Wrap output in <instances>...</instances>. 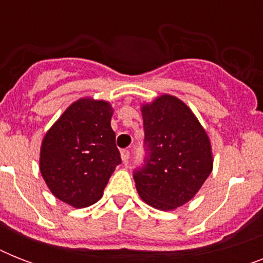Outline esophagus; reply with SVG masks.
Here are the masks:
<instances>
[{"label":"esophagus","instance_id":"1","mask_svg":"<svg viewBox=\"0 0 263 263\" xmlns=\"http://www.w3.org/2000/svg\"><path fill=\"white\" fill-rule=\"evenodd\" d=\"M121 160H123V162L127 164L128 160H129V150H123L121 152Z\"/></svg>","mask_w":263,"mask_h":263}]
</instances>
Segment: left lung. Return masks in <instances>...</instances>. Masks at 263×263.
Instances as JSON below:
<instances>
[{
    "mask_svg": "<svg viewBox=\"0 0 263 263\" xmlns=\"http://www.w3.org/2000/svg\"><path fill=\"white\" fill-rule=\"evenodd\" d=\"M143 165L134 180L140 198L158 210L191 200L213 169L210 140L191 109L172 95L142 106Z\"/></svg>",
    "mask_w": 263,
    "mask_h": 263,
    "instance_id": "left-lung-1",
    "label": "left lung"
}]
</instances>
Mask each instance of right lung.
Instances as JSON below:
<instances>
[{"label": "right lung", "mask_w": 263, "mask_h": 263, "mask_svg": "<svg viewBox=\"0 0 263 263\" xmlns=\"http://www.w3.org/2000/svg\"><path fill=\"white\" fill-rule=\"evenodd\" d=\"M111 115L106 101L82 98L46 132L39 169L57 199L80 209L102 198L111 173L121 164Z\"/></svg>", "instance_id": "obj_1"}]
</instances>
